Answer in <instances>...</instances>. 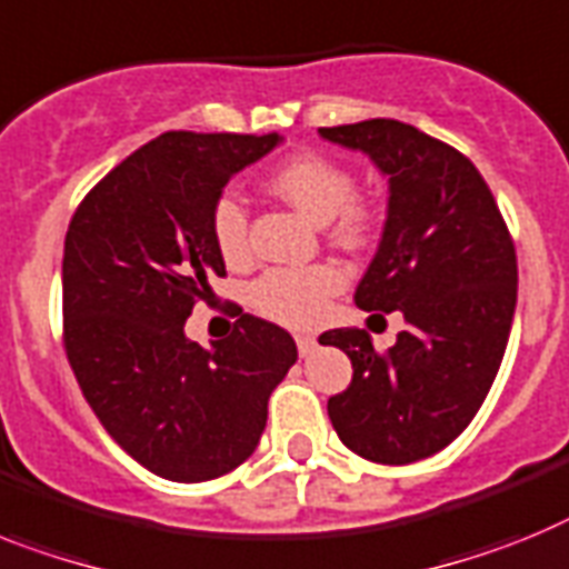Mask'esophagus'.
<instances>
[{"label":"esophagus","mask_w":569,"mask_h":569,"mask_svg":"<svg viewBox=\"0 0 569 569\" xmlns=\"http://www.w3.org/2000/svg\"><path fill=\"white\" fill-rule=\"evenodd\" d=\"M295 343H298L300 358H306V355H312L315 349H318V338H315V335H309V332L295 335Z\"/></svg>","instance_id":"obj_1"}]
</instances>
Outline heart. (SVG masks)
I'll list each match as a JSON object with an SVG mask.
<instances>
[{
	"label": "heart",
	"mask_w": 569,
	"mask_h": 569,
	"mask_svg": "<svg viewBox=\"0 0 569 569\" xmlns=\"http://www.w3.org/2000/svg\"><path fill=\"white\" fill-rule=\"evenodd\" d=\"M269 189L315 223H329L340 246H363L372 231V209L355 197L358 180L346 166L320 151H300L269 174ZM211 237L226 263L249 257V211L240 194L223 191L211 206ZM343 271L332 263L274 266L251 283L257 312L291 329L318 326L332 298L343 289Z\"/></svg>",
	"instance_id": "obj_1"
}]
</instances>
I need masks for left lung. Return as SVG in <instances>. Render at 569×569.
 Instances as JSON below:
<instances>
[{
    "label": "left lung",
    "instance_id": "1",
    "mask_svg": "<svg viewBox=\"0 0 569 569\" xmlns=\"http://www.w3.org/2000/svg\"><path fill=\"white\" fill-rule=\"evenodd\" d=\"M320 137L363 151L389 177L387 226L355 303L407 320L387 352L363 329L320 335L352 360L329 418L367 461H421L456 441L496 380L516 315V246L490 186L447 142L398 120Z\"/></svg>",
    "mask_w": 569,
    "mask_h": 569
}]
</instances>
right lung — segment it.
<instances>
[{
	"label": "right lung",
	"mask_w": 569,
	"mask_h": 569,
	"mask_svg": "<svg viewBox=\"0 0 569 569\" xmlns=\"http://www.w3.org/2000/svg\"><path fill=\"white\" fill-rule=\"evenodd\" d=\"M278 134L166 131L111 168L79 202L62 257V340L77 383L113 441L168 481H211L246 461L298 346L240 312L202 349L186 338L214 298L223 254L211 206Z\"/></svg>",
	"instance_id": "1"
}]
</instances>
